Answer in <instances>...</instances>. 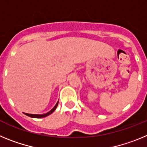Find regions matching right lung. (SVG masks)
Listing matches in <instances>:
<instances>
[{
	"label": "right lung",
	"mask_w": 147,
	"mask_h": 147,
	"mask_svg": "<svg viewBox=\"0 0 147 147\" xmlns=\"http://www.w3.org/2000/svg\"><path fill=\"white\" fill-rule=\"evenodd\" d=\"M58 103H59V102H57V103L56 104V105L54 106V107H53L51 110L49 111V112H48L47 113H44V114H29V113H24V114L26 115H28V116H29V117H32V118H35V119H40V118H44V117H46V116H48V115H49L50 114L52 113L53 112H54V110H56V108H57V107L58 105Z\"/></svg>",
	"instance_id": "add662e5"
}]
</instances>
